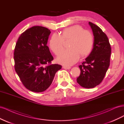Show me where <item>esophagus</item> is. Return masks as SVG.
<instances>
[{
  "mask_svg": "<svg viewBox=\"0 0 124 124\" xmlns=\"http://www.w3.org/2000/svg\"><path fill=\"white\" fill-rule=\"evenodd\" d=\"M63 68L65 69H70L71 68V67L69 66H63Z\"/></svg>",
  "mask_w": 124,
  "mask_h": 124,
  "instance_id": "obj_1",
  "label": "esophagus"
}]
</instances>
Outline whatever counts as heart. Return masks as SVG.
Returning a JSON list of instances; mask_svg holds the SVG:
<instances>
[{
    "mask_svg": "<svg viewBox=\"0 0 124 124\" xmlns=\"http://www.w3.org/2000/svg\"><path fill=\"white\" fill-rule=\"evenodd\" d=\"M69 39V48L62 52L57 58L59 63L65 65H71L76 63L80 56L84 57L88 55L93 46L92 33L84 30L82 26L76 25L65 28L61 35H52L49 41L50 49L56 55L59 54L63 49V40Z\"/></svg>",
    "mask_w": 124,
    "mask_h": 124,
    "instance_id": "1",
    "label": "heart"
}]
</instances>
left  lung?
<instances>
[{
  "label": "left lung",
  "instance_id": "1",
  "mask_svg": "<svg viewBox=\"0 0 124 124\" xmlns=\"http://www.w3.org/2000/svg\"><path fill=\"white\" fill-rule=\"evenodd\" d=\"M93 35V48L85 61L80 65V76L77 81L82 87H95L99 85L110 66L111 47L108 37L98 26L88 23Z\"/></svg>",
  "mask_w": 124,
  "mask_h": 124
}]
</instances>
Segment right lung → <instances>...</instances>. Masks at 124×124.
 <instances>
[{"instance_id":"add662e5","label":"right lung","mask_w":124,"mask_h":124,"mask_svg":"<svg viewBox=\"0 0 124 124\" xmlns=\"http://www.w3.org/2000/svg\"><path fill=\"white\" fill-rule=\"evenodd\" d=\"M51 32L42 26H33L22 33L15 47V70L25 87L31 92L46 91L62 67L50 65L54 58L46 44Z\"/></svg>"}]
</instances>
